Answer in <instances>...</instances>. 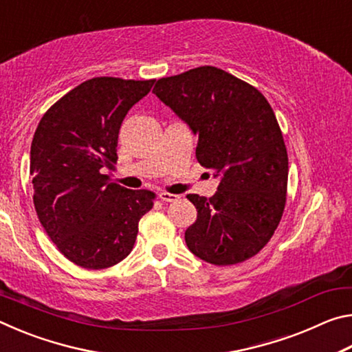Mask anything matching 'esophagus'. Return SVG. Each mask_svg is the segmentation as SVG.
Returning a JSON list of instances; mask_svg holds the SVG:
<instances>
[{
    "mask_svg": "<svg viewBox=\"0 0 352 352\" xmlns=\"http://www.w3.org/2000/svg\"><path fill=\"white\" fill-rule=\"evenodd\" d=\"M160 199H162L163 201H177L180 200V195L178 194H170V192H160Z\"/></svg>",
    "mask_w": 352,
    "mask_h": 352,
    "instance_id": "obj_1",
    "label": "esophagus"
}]
</instances>
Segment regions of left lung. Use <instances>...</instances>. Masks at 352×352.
<instances>
[{"mask_svg": "<svg viewBox=\"0 0 352 352\" xmlns=\"http://www.w3.org/2000/svg\"><path fill=\"white\" fill-rule=\"evenodd\" d=\"M153 94L199 136L195 157L219 180L210 199L188 195L197 208L184 233L190 253L214 265L252 258L275 233L287 192V151L270 104L216 67L163 77Z\"/></svg>", "mask_w": 352, "mask_h": 352, "instance_id": "8db88e82", "label": "left lung"}]
</instances>
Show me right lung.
Returning <instances> with one entry per match:
<instances>
[{"mask_svg":"<svg viewBox=\"0 0 352 352\" xmlns=\"http://www.w3.org/2000/svg\"><path fill=\"white\" fill-rule=\"evenodd\" d=\"M155 80L94 77L47 110L34 133L31 175L40 223L60 253L83 269L127 258L155 194L110 183L127 111Z\"/></svg>","mask_w":352,"mask_h":352,"instance_id":"1","label":"right lung"}]
</instances>
